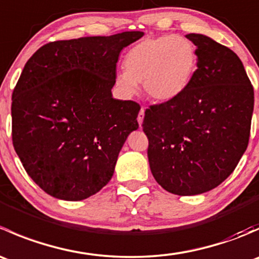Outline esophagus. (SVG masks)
Returning <instances> with one entry per match:
<instances>
[{"label":"esophagus","instance_id":"esophagus-1","mask_svg":"<svg viewBox=\"0 0 259 259\" xmlns=\"http://www.w3.org/2000/svg\"><path fill=\"white\" fill-rule=\"evenodd\" d=\"M144 113H145V108L140 109L139 115H138V122H139V125H142L143 120H144Z\"/></svg>","mask_w":259,"mask_h":259}]
</instances>
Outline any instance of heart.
<instances>
[{
	"mask_svg": "<svg viewBox=\"0 0 259 259\" xmlns=\"http://www.w3.org/2000/svg\"><path fill=\"white\" fill-rule=\"evenodd\" d=\"M198 67L197 46L184 36L161 35L146 37L133 46L117 72V88L125 96L143 83L145 94L155 101H169L184 93Z\"/></svg>",
	"mask_w": 259,
	"mask_h": 259,
	"instance_id": "1",
	"label": "heart"
}]
</instances>
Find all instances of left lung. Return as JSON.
<instances>
[{
    "label": "left lung",
    "instance_id": "1",
    "mask_svg": "<svg viewBox=\"0 0 259 259\" xmlns=\"http://www.w3.org/2000/svg\"><path fill=\"white\" fill-rule=\"evenodd\" d=\"M198 69L184 93L150 105L142 126L150 170L177 195L218 187L236 169L249 142L254 91L239 57L199 33L185 35Z\"/></svg>",
    "mask_w": 259,
    "mask_h": 259
}]
</instances>
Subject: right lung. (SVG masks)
Segmentation results:
<instances>
[{"instance_id": "right-lung-1", "label": "right lung", "mask_w": 259, "mask_h": 259, "mask_svg": "<svg viewBox=\"0 0 259 259\" xmlns=\"http://www.w3.org/2000/svg\"><path fill=\"white\" fill-rule=\"evenodd\" d=\"M126 31L49 42L28 59L12 93V143L31 179L51 197L82 200L114 174L140 105L111 89Z\"/></svg>"}]
</instances>
